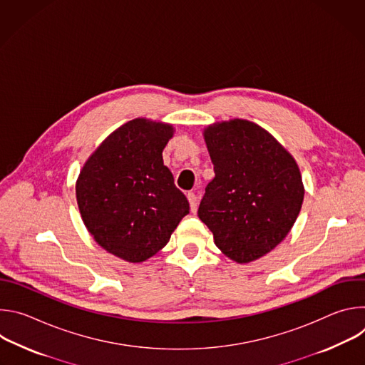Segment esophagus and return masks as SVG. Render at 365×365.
Wrapping results in <instances>:
<instances>
[{"label":"esophagus","mask_w":365,"mask_h":365,"mask_svg":"<svg viewBox=\"0 0 365 365\" xmlns=\"http://www.w3.org/2000/svg\"><path fill=\"white\" fill-rule=\"evenodd\" d=\"M187 199H189V205H190V211L192 212H196L197 210V202H199V197L195 192H189L187 193Z\"/></svg>","instance_id":"1"}]
</instances>
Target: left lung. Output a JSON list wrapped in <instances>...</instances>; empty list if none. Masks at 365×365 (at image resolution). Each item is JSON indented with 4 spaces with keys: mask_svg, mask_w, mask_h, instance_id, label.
Returning a JSON list of instances; mask_svg holds the SVG:
<instances>
[{
    "mask_svg": "<svg viewBox=\"0 0 365 365\" xmlns=\"http://www.w3.org/2000/svg\"><path fill=\"white\" fill-rule=\"evenodd\" d=\"M215 178L197 217L217 247L245 264L274 250L292 230L304 187L292 154L264 128L230 120L203 130Z\"/></svg>",
    "mask_w": 365,
    "mask_h": 365,
    "instance_id": "1",
    "label": "left lung"
}]
</instances>
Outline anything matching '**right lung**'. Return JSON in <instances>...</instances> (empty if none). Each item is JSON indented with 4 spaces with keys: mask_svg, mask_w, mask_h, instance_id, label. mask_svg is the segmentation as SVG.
<instances>
[{
    "mask_svg": "<svg viewBox=\"0 0 365 365\" xmlns=\"http://www.w3.org/2000/svg\"><path fill=\"white\" fill-rule=\"evenodd\" d=\"M173 125L135 118L110 134L83 165L76 200L85 227L108 252L141 263L159 252L185 215L186 196L163 165Z\"/></svg>",
    "mask_w": 365,
    "mask_h": 365,
    "instance_id": "add662e5",
    "label": "right lung"
}]
</instances>
